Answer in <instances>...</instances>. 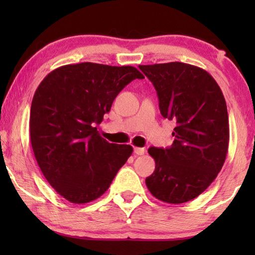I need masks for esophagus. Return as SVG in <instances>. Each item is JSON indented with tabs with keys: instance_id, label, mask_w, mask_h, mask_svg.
<instances>
[{
	"instance_id": "1",
	"label": "esophagus",
	"mask_w": 255,
	"mask_h": 255,
	"mask_svg": "<svg viewBox=\"0 0 255 255\" xmlns=\"http://www.w3.org/2000/svg\"><path fill=\"white\" fill-rule=\"evenodd\" d=\"M146 149L144 147H134V153L135 155H144Z\"/></svg>"
}]
</instances>
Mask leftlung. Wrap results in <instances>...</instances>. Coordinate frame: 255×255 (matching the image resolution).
Instances as JSON below:
<instances>
[{
	"label": "left lung",
	"instance_id": "8db88e82",
	"mask_svg": "<svg viewBox=\"0 0 255 255\" xmlns=\"http://www.w3.org/2000/svg\"><path fill=\"white\" fill-rule=\"evenodd\" d=\"M159 97L160 113L174 120L173 144L149 147L155 170L146 179L153 196L170 204L194 200L210 186L229 149V115L218 83L184 62L140 65Z\"/></svg>",
	"mask_w": 255,
	"mask_h": 255
}]
</instances>
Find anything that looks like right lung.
<instances>
[{
    "instance_id": "right-lung-1",
    "label": "right lung",
    "mask_w": 255,
    "mask_h": 255,
    "mask_svg": "<svg viewBox=\"0 0 255 255\" xmlns=\"http://www.w3.org/2000/svg\"><path fill=\"white\" fill-rule=\"evenodd\" d=\"M144 75L132 66L94 62L61 66L38 86L30 139L38 166L59 195L74 204L106 193L133 152L110 144L95 128L125 86Z\"/></svg>"
}]
</instances>
